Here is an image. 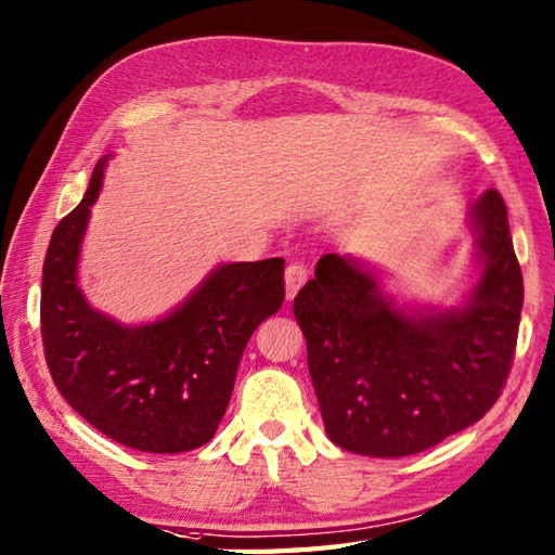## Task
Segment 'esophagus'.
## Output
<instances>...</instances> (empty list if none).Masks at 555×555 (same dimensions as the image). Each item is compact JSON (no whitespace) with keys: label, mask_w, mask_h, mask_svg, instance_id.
<instances>
[{"label":"esophagus","mask_w":555,"mask_h":555,"mask_svg":"<svg viewBox=\"0 0 555 555\" xmlns=\"http://www.w3.org/2000/svg\"><path fill=\"white\" fill-rule=\"evenodd\" d=\"M309 280V270L304 263H289L285 270V287H287V299H294V294L301 289L304 282Z\"/></svg>","instance_id":"obj_1"}]
</instances>
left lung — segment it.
<instances>
[{
    "instance_id": "8db88e82",
    "label": "left lung",
    "mask_w": 555,
    "mask_h": 555,
    "mask_svg": "<svg viewBox=\"0 0 555 555\" xmlns=\"http://www.w3.org/2000/svg\"><path fill=\"white\" fill-rule=\"evenodd\" d=\"M477 285L459 309H399L377 270L325 254L294 299L325 433L337 447L399 459L477 423L506 385L522 273L496 190L470 208Z\"/></svg>"
}]
</instances>
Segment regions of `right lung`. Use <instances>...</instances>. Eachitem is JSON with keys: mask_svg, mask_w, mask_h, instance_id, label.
Masks as SVG:
<instances>
[{"mask_svg": "<svg viewBox=\"0 0 555 555\" xmlns=\"http://www.w3.org/2000/svg\"><path fill=\"white\" fill-rule=\"evenodd\" d=\"M106 162L49 240L40 299L49 373L70 409L118 444L199 449L223 421L246 341L285 301V261L218 266L154 323L120 325L94 311L78 287V261Z\"/></svg>", "mask_w": 555, "mask_h": 555, "instance_id": "1", "label": "right lung"}]
</instances>
